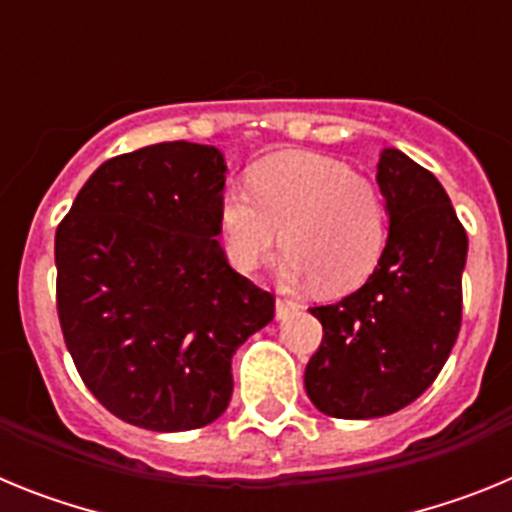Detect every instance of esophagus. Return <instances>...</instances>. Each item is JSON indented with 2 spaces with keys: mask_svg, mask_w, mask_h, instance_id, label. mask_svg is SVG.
Segmentation results:
<instances>
[{
  "mask_svg": "<svg viewBox=\"0 0 512 512\" xmlns=\"http://www.w3.org/2000/svg\"><path fill=\"white\" fill-rule=\"evenodd\" d=\"M297 310H300V305H297V302L284 300V297H279V300H277V318L279 320L289 318V315H292V312H297Z\"/></svg>",
  "mask_w": 512,
  "mask_h": 512,
  "instance_id": "obj_1",
  "label": "esophagus"
}]
</instances>
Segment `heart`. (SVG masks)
Here are the masks:
<instances>
[{"mask_svg":"<svg viewBox=\"0 0 512 512\" xmlns=\"http://www.w3.org/2000/svg\"><path fill=\"white\" fill-rule=\"evenodd\" d=\"M230 264L259 269L282 246L284 279L315 282L323 295L359 289L382 261L387 212L377 189L336 158L279 153L253 166L251 192L230 187L220 202Z\"/></svg>","mask_w":512,"mask_h":512,"instance_id":"b5f03b06","label":"heart"}]
</instances>
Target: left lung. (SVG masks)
Masks as SVG:
<instances>
[{
	"label": "left lung",
	"instance_id": "left-lung-1",
	"mask_svg": "<svg viewBox=\"0 0 512 512\" xmlns=\"http://www.w3.org/2000/svg\"><path fill=\"white\" fill-rule=\"evenodd\" d=\"M377 184L390 215L382 261L354 295L310 307L323 341L305 369V390L330 418H382L418 400L461 328L469 243L449 194L397 148L379 156Z\"/></svg>",
	"mask_w": 512,
	"mask_h": 512
}]
</instances>
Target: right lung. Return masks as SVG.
<instances>
[{
	"instance_id": "add662e5",
	"label": "right lung",
	"mask_w": 512,
	"mask_h": 512,
	"mask_svg": "<svg viewBox=\"0 0 512 512\" xmlns=\"http://www.w3.org/2000/svg\"><path fill=\"white\" fill-rule=\"evenodd\" d=\"M225 158L156 143L104 161L56 230V305L81 379L120 420L158 433L212 423L230 361L274 297L228 264Z\"/></svg>"
}]
</instances>
